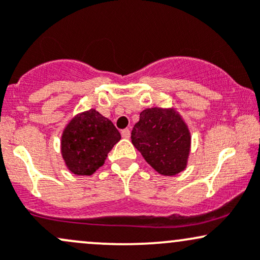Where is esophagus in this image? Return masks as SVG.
<instances>
[{
    "instance_id": "esophagus-1",
    "label": "esophagus",
    "mask_w": 260,
    "mask_h": 260,
    "mask_svg": "<svg viewBox=\"0 0 260 260\" xmlns=\"http://www.w3.org/2000/svg\"><path fill=\"white\" fill-rule=\"evenodd\" d=\"M121 136L124 139H129L130 138V130L129 129H124L121 130Z\"/></svg>"
}]
</instances>
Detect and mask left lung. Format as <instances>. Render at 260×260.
<instances>
[{
	"instance_id": "8db88e82",
	"label": "left lung",
	"mask_w": 260,
	"mask_h": 260,
	"mask_svg": "<svg viewBox=\"0 0 260 260\" xmlns=\"http://www.w3.org/2000/svg\"><path fill=\"white\" fill-rule=\"evenodd\" d=\"M131 142L160 175L175 176L186 169L191 135L174 109L151 108L140 113L131 131Z\"/></svg>"
}]
</instances>
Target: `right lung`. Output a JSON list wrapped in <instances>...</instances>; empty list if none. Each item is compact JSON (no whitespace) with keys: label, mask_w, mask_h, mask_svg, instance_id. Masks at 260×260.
Segmentation results:
<instances>
[{"label":"right lung","mask_w":260,"mask_h":260,"mask_svg":"<svg viewBox=\"0 0 260 260\" xmlns=\"http://www.w3.org/2000/svg\"><path fill=\"white\" fill-rule=\"evenodd\" d=\"M121 135L108 118L95 109L78 114L62 135V156L74 175L90 176L103 166Z\"/></svg>","instance_id":"1"}]
</instances>
